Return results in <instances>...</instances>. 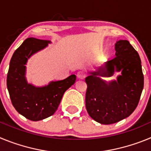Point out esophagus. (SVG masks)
Returning <instances> with one entry per match:
<instances>
[{
    "label": "esophagus",
    "instance_id": "1",
    "mask_svg": "<svg viewBox=\"0 0 151 151\" xmlns=\"http://www.w3.org/2000/svg\"><path fill=\"white\" fill-rule=\"evenodd\" d=\"M85 76H86V74L84 71H78L77 73V77L80 79H83V78H85Z\"/></svg>",
    "mask_w": 151,
    "mask_h": 151
}]
</instances>
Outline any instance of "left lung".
<instances>
[{"instance_id":"left-lung-1","label":"left lung","mask_w":151,"mask_h":151,"mask_svg":"<svg viewBox=\"0 0 151 151\" xmlns=\"http://www.w3.org/2000/svg\"><path fill=\"white\" fill-rule=\"evenodd\" d=\"M116 57L106 63L105 67L91 73L85 78L87 91L85 106L89 116L104 125L116 123L134 112L144 88V75L138 52L129 41L120 40L116 44ZM122 75L109 84L97 75L111 76L114 69Z\"/></svg>"}]
</instances>
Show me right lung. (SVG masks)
<instances>
[{
    "instance_id": "add662e5",
    "label": "right lung",
    "mask_w": 151,
    "mask_h": 151,
    "mask_svg": "<svg viewBox=\"0 0 151 151\" xmlns=\"http://www.w3.org/2000/svg\"><path fill=\"white\" fill-rule=\"evenodd\" d=\"M49 42L48 40L27 38L13 53L10 62L6 86L12 104L19 113L32 121L42 120L53 115L65 91L76 79L75 75H71L66 79L52 82L41 88L34 87L26 82L25 65L27 60Z\"/></svg>"
}]
</instances>
